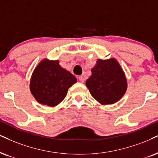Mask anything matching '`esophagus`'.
Wrapping results in <instances>:
<instances>
[{
    "instance_id": "34e87169",
    "label": "esophagus",
    "mask_w": 158,
    "mask_h": 158,
    "mask_svg": "<svg viewBox=\"0 0 158 158\" xmlns=\"http://www.w3.org/2000/svg\"><path fill=\"white\" fill-rule=\"evenodd\" d=\"M78 80H79L80 81H81V83H84V81H85L84 77H83V75H81V76H79V77H78Z\"/></svg>"
}]
</instances>
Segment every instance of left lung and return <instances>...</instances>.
<instances>
[{
	"instance_id": "obj_1",
	"label": "left lung",
	"mask_w": 158,
	"mask_h": 158,
	"mask_svg": "<svg viewBox=\"0 0 158 158\" xmlns=\"http://www.w3.org/2000/svg\"><path fill=\"white\" fill-rule=\"evenodd\" d=\"M91 96L102 105L114 104L122 98L127 89L124 72L114 58L98 59L85 81Z\"/></svg>"
}]
</instances>
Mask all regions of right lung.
<instances>
[{
	"mask_svg": "<svg viewBox=\"0 0 158 158\" xmlns=\"http://www.w3.org/2000/svg\"><path fill=\"white\" fill-rule=\"evenodd\" d=\"M76 82L75 75L61 67L58 60L44 58L33 72L30 91L39 103L55 107L62 102L68 89Z\"/></svg>",
	"mask_w": 158,
	"mask_h": 158,
	"instance_id": "add662e5",
	"label": "right lung"
}]
</instances>
